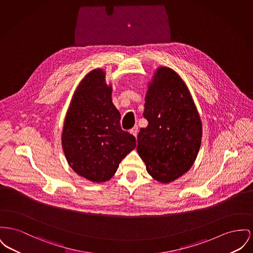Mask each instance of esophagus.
Returning <instances> with one entry per match:
<instances>
[{
	"instance_id": "1",
	"label": "esophagus",
	"mask_w": 253,
	"mask_h": 253,
	"mask_svg": "<svg viewBox=\"0 0 253 253\" xmlns=\"http://www.w3.org/2000/svg\"><path fill=\"white\" fill-rule=\"evenodd\" d=\"M130 133L136 137L137 133H138V128H137V126H134V128H132L131 131H130Z\"/></svg>"
}]
</instances>
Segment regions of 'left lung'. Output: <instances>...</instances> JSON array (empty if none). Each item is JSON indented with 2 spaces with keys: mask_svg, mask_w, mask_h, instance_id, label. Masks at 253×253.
Wrapping results in <instances>:
<instances>
[{
  "mask_svg": "<svg viewBox=\"0 0 253 253\" xmlns=\"http://www.w3.org/2000/svg\"><path fill=\"white\" fill-rule=\"evenodd\" d=\"M146 128L137 135V153L149 175L169 183L192 167L202 143V120L191 93L170 68L156 70L145 96Z\"/></svg>",
  "mask_w": 253,
  "mask_h": 253,
  "instance_id": "8db88e82",
  "label": "left lung"
}]
</instances>
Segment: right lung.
<instances>
[{"label": "right lung", "instance_id": "right-lung-1", "mask_svg": "<svg viewBox=\"0 0 253 253\" xmlns=\"http://www.w3.org/2000/svg\"><path fill=\"white\" fill-rule=\"evenodd\" d=\"M105 72L92 70L81 80L68 109L62 147L76 174L92 182L115 175L121 161L135 148V137L120 127V114L112 101V85Z\"/></svg>", "mask_w": 253, "mask_h": 253}]
</instances>
